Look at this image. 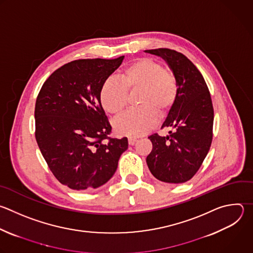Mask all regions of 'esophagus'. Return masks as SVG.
Returning <instances> with one entry per match:
<instances>
[{"label":"esophagus","instance_id":"1","mask_svg":"<svg viewBox=\"0 0 253 253\" xmlns=\"http://www.w3.org/2000/svg\"><path fill=\"white\" fill-rule=\"evenodd\" d=\"M136 141H137V138H135V137H129L128 138V143L131 146H133L136 143Z\"/></svg>","mask_w":253,"mask_h":253}]
</instances>
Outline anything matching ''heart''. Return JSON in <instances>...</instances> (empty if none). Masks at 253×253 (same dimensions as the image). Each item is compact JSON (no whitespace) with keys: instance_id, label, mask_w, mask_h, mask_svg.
<instances>
[{"instance_id":"1","label":"heart","mask_w":253,"mask_h":253,"mask_svg":"<svg viewBox=\"0 0 253 253\" xmlns=\"http://www.w3.org/2000/svg\"><path fill=\"white\" fill-rule=\"evenodd\" d=\"M140 90L138 108L118 118L114 127L127 136H141L149 132L157 121L171 111L179 95V84L173 71L150 57L136 59L119 74L118 80L107 79L100 89L103 109L114 116L120 115L128 105V92Z\"/></svg>"}]
</instances>
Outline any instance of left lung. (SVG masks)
I'll return each instance as SVG.
<instances>
[{"label":"left lung","mask_w":253,"mask_h":253,"mask_svg":"<svg viewBox=\"0 0 253 253\" xmlns=\"http://www.w3.org/2000/svg\"><path fill=\"white\" fill-rule=\"evenodd\" d=\"M163 57L177 77L179 95L162 128H173L166 137L148 138L153 149L146 162L152 175L165 183L182 184L199 171L212 141L213 107L204 76L183 53L170 48L148 49Z\"/></svg>","instance_id":"obj_1"}]
</instances>
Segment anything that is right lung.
Segmentation results:
<instances>
[{
    "instance_id": "1",
    "label": "right lung",
    "mask_w": 253,
    "mask_h": 253,
    "mask_svg": "<svg viewBox=\"0 0 253 253\" xmlns=\"http://www.w3.org/2000/svg\"><path fill=\"white\" fill-rule=\"evenodd\" d=\"M124 56L70 61L44 81L37 97L36 139L53 176L76 191L107 183L128 140L109 137L112 127L100 89Z\"/></svg>"
}]
</instances>
